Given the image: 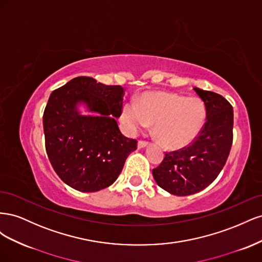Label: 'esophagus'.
<instances>
[{
  "mask_svg": "<svg viewBox=\"0 0 262 262\" xmlns=\"http://www.w3.org/2000/svg\"><path fill=\"white\" fill-rule=\"evenodd\" d=\"M147 144H148V142H147V141L140 140V141L138 142V147H139V148H143V147L147 146Z\"/></svg>",
  "mask_w": 262,
  "mask_h": 262,
  "instance_id": "1",
  "label": "esophagus"
}]
</instances>
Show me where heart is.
<instances>
[{
    "instance_id": "b5f03b06",
    "label": "heart",
    "mask_w": 262,
    "mask_h": 262,
    "mask_svg": "<svg viewBox=\"0 0 262 262\" xmlns=\"http://www.w3.org/2000/svg\"><path fill=\"white\" fill-rule=\"evenodd\" d=\"M205 108L196 98L176 94L153 92L134 104L124 105L121 120L130 132L154 124V136L169 149L185 147L199 136L205 123Z\"/></svg>"
}]
</instances>
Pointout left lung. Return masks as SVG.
<instances>
[{
  "instance_id": "8db88e82",
  "label": "left lung",
  "mask_w": 262,
  "mask_h": 262,
  "mask_svg": "<svg viewBox=\"0 0 262 262\" xmlns=\"http://www.w3.org/2000/svg\"><path fill=\"white\" fill-rule=\"evenodd\" d=\"M205 106L203 129L188 146L165 154L153 169L156 184L175 195L201 191L223 169L233 143V107L220 94L194 87Z\"/></svg>"
}]
</instances>
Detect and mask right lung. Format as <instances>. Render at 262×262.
I'll list each match as a JSON object with an SVG mask.
<instances>
[{
  "instance_id": "add662e5",
  "label": "right lung",
  "mask_w": 262,
  "mask_h": 262,
  "mask_svg": "<svg viewBox=\"0 0 262 262\" xmlns=\"http://www.w3.org/2000/svg\"><path fill=\"white\" fill-rule=\"evenodd\" d=\"M124 90L78 76L51 93L43 113L46 150L62 181L82 192L113 185L137 140L124 137L115 117L121 116ZM84 103L96 116H82Z\"/></svg>"
}]
</instances>
